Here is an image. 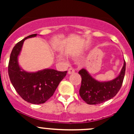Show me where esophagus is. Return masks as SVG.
<instances>
[{
	"mask_svg": "<svg viewBox=\"0 0 134 134\" xmlns=\"http://www.w3.org/2000/svg\"><path fill=\"white\" fill-rule=\"evenodd\" d=\"M75 70L74 69H72V68H69V70H68V74H72L74 73Z\"/></svg>",
	"mask_w": 134,
	"mask_h": 134,
	"instance_id": "1",
	"label": "esophagus"
}]
</instances>
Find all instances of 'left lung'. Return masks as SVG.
Segmentation results:
<instances>
[{
    "instance_id": "left-lung-1",
    "label": "left lung",
    "mask_w": 134,
    "mask_h": 134,
    "mask_svg": "<svg viewBox=\"0 0 134 134\" xmlns=\"http://www.w3.org/2000/svg\"><path fill=\"white\" fill-rule=\"evenodd\" d=\"M125 62L116 77L111 81H99L93 77L86 69L79 72L82 81L79 90L81 98L89 104H97L105 102L114 97L122 85L125 72Z\"/></svg>"
}]
</instances>
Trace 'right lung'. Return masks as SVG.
Instances as JSON below:
<instances>
[{
    "label": "right lung",
    "instance_id": "1",
    "mask_svg": "<svg viewBox=\"0 0 134 134\" xmlns=\"http://www.w3.org/2000/svg\"><path fill=\"white\" fill-rule=\"evenodd\" d=\"M36 36L37 34L31 35L14 46L10 53L8 66L9 78L17 93L24 100L35 104L44 103L51 98L67 72L53 69L27 72L22 69L19 64V56L24 41Z\"/></svg>",
    "mask_w": 134,
    "mask_h": 134
}]
</instances>
